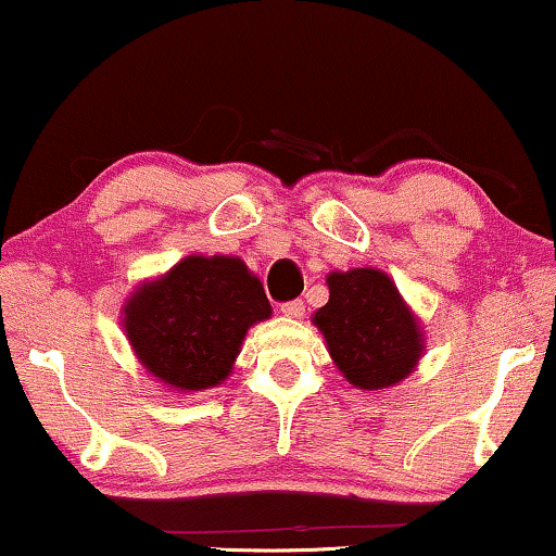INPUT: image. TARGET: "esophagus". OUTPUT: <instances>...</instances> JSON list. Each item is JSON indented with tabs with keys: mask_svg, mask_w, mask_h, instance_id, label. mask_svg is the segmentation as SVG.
I'll list each match as a JSON object with an SVG mask.
<instances>
[{
	"mask_svg": "<svg viewBox=\"0 0 556 556\" xmlns=\"http://www.w3.org/2000/svg\"><path fill=\"white\" fill-rule=\"evenodd\" d=\"M281 315H287V317H302V315H304V302H302V300L281 302Z\"/></svg>",
	"mask_w": 556,
	"mask_h": 556,
	"instance_id": "obj_1",
	"label": "esophagus"
}]
</instances>
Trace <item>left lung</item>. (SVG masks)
I'll use <instances>...</instances> for the list:
<instances>
[{
	"label": "left lung",
	"instance_id": "8db88e82",
	"mask_svg": "<svg viewBox=\"0 0 556 556\" xmlns=\"http://www.w3.org/2000/svg\"><path fill=\"white\" fill-rule=\"evenodd\" d=\"M330 302L315 312L334 365L359 390L390 388L416 367L424 345L403 296L378 269L332 271Z\"/></svg>",
	"mask_w": 556,
	"mask_h": 556
}]
</instances>
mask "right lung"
<instances>
[{"instance_id": "right-lung-1", "label": "right lung", "mask_w": 556, "mask_h": 556, "mask_svg": "<svg viewBox=\"0 0 556 556\" xmlns=\"http://www.w3.org/2000/svg\"><path fill=\"white\" fill-rule=\"evenodd\" d=\"M271 315L262 281L237 256H189L125 307L140 363L178 390L218 386L249 327Z\"/></svg>"}]
</instances>
